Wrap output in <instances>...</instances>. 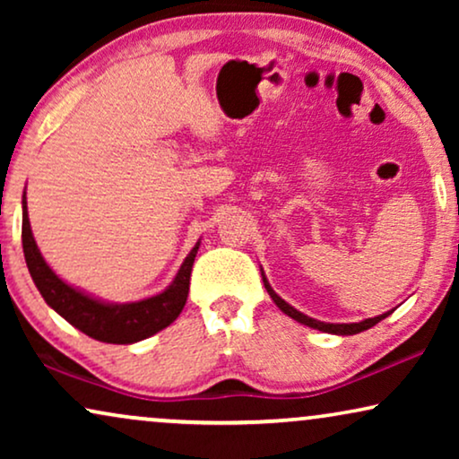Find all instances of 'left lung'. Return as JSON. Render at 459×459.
Here are the masks:
<instances>
[{
	"label": "left lung",
	"instance_id": "obj_1",
	"mask_svg": "<svg viewBox=\"0 0 459 459\" xmlns=\"http://www.w3.org/2000/svg\"><path fill=\"white\" fill-rule=\"evenodd\" d=\"M263 284H265V290L269 292V297L273 299V303L278 305L280 309L284 311L288 317L297 319V322L305 324V325H309V328H316V330L328 332V334H341V336L359 334V332L368 330V328H372V325H376V324H378V322H382V319H385V317L391 316V311H386V313H382V316H378V317H369V319H363V322H359V324H325V322H317V319H313V317H309V316H305V313H300V311L294 309V307H292V305H288L284 299H280L278 294L273 292V288L269 286V281L265 280V275H263Z\"/></svg>",
	"mask_w": 459,
	"mask_h": 459
}]
</instances>
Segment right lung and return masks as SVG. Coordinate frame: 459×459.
Returning <instances> with one entry per match:
<instances>
[{"label": "right lung", "instance_id": "right-lung-1", "mask_svg": "<svg viewBox=\"0 0 459 459\" xmlns=\"http://www.w3.org/2000/svg\"><path fill=\"white\" fill-rule=\"evenodd\" d=\"M200 242L186 256L179 267L173 284L156 297L137 300V303L110 305L91 299L77 288L68 286L56 275L37 248L33 231H30L27 200L22 198V250L30 278L37 290L46 299V303L56 313H60L68 324L96 338V341L110 344H131L156 334L169 324H173L184 309L187 292H190V273L194 259H196Z\"/></svg>", "mask_w": 459, "mask_h": 459}]
</instances>
